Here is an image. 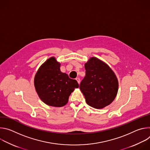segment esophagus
Instances as JSON below:
<instances>
[{"label": "esophagus", "instance_id": "1", "mask_svg": "<svg viewBox=\"0 0 150 150\" xmlns=\"http://www.w3.org/2000/svg\"><path fill=\"white\" fill-rule=\"evenodd\" d=\"M76 80L77 81L78 83L79 84V83H80V79H79V78H76Z\"/></svg>", "mask_w": 150, "mask_h": 150}]
</instances>
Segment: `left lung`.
Segmentation results:
<instances>
[{
	"mask_svg": "<svg viewBox=\"0 0 150 150\" xmlns=\"http://www.w3.org/2000/svg\"><path fill=\"white\" fill-rule=\"evenodd\" d=\"M84 65L86 74L79 88L89 105L103 109L110 104L117 96V78L108 64L96 57H90Z\"/></svg>",
	"mask_w": 150,
	"mask_h": 150,
	"instance_id": "8db88e82",
	"label": "left lung"
}]
</instances>
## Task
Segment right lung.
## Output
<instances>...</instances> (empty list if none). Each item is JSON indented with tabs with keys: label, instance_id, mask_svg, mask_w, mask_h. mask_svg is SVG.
<instances>
[{
	"label": "right lung",
	"instance_id": "obj_1",
	"mask_svg": "<svg viewBox=\"0 0 150 150\" xmlns=\"http://www.w3.org/2000/svg\"><path fill=\"white\" fill-rule=\"evenodd\" d=\"M60 63L54 57L45 61L34 76L35 91L42 102L53 107H62L68 102L69 96L79 84L60 71Z\"/></svg>",
	"mask_w": 150,
	"mask_h": 150
}]
</instances>
